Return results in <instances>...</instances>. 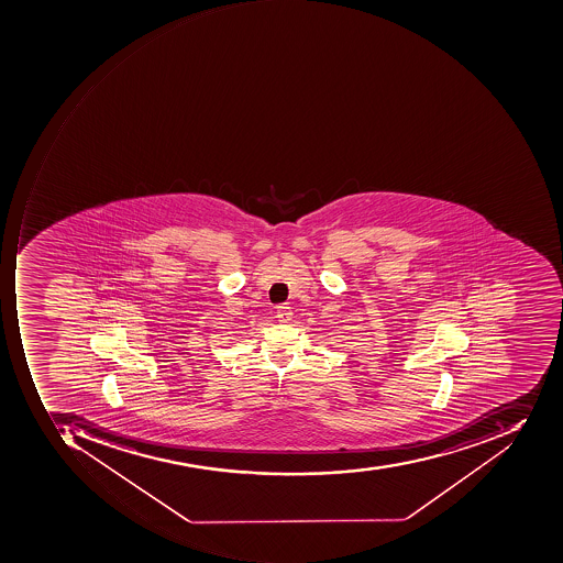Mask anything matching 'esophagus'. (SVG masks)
Here are the masks:
<instances>
[{"instance_id":"esophagus-1","label":"esophagus","mask_w":563,"mask_h":563,"mask_svg":"<svg viewBox=\"0 0 563 563\" xmlns=\"http://www.w3.org/2000/svg\"><path fill=\"white\" fill-rule=\"evenodd\" d=\"M291 308L287 307V305H279V307H277V320H279L280 323L289 322V320H291Z\"/></svg>"}]
</instances>
